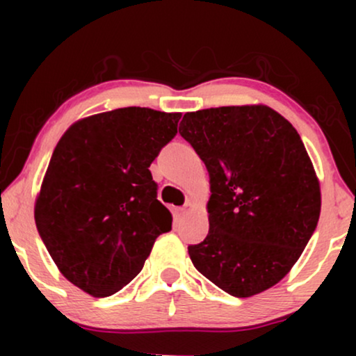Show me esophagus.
I'll use <instances>...</instances> for the list:
<instances>
[{
	"label": "esophagus",
	"instance_id": "1",
	"mask_svg": "<svg viewBox=\"0 0 356 356\" xmlns=\"http://www.w3.org/2000/svg\"><path fill=\"white\" fill-rule=\"evenodd\" d=\"M194 209V202H191V201H187L186 204H184V206L181 207V209H179V214L181 216H186V214H189V212Z\"/></svg>",
	"mask_w": 356,
	"mask_h": 356
}]
</instances>
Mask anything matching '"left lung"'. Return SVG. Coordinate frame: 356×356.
<instances>
[{
	"label": "left lung",
	"instance_id": "obj_1",
	"mask_svg": "<svg viewBox=\"0 0 356 356\" xmlns=\"http://www.w3.org/2000/svg\"><path fill=\"white\" fill-rule=\"evenodd\" d=\"M179 134L207 167L209 234L195 269L231 296L259 295L300 259L321 211L320 181L296 129L266 105L187 112Z\"/></svg>",
	"mask_w": 356,
	"mask_h": 356
}]
</instances>
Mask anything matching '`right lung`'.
Instances as JSON below:
<instances>
[{
    "mask_svg": "<svg viewBox=\"0 0 356 356\" xmlns=\"http://www.w3.org/2000/svg\"><path fill=\"white\" fill-rule=\"evenodd\" d=\"M181 113L127 107L76 120L36 195L35 222L60 273L95 298L120 291L172 227L149 167Z\"/></svg>",
    "mask_w": 356,
    "mask_h": 356,
    "instance_id": "obj_1",
    "label": "right lung"
}]
</instances>
